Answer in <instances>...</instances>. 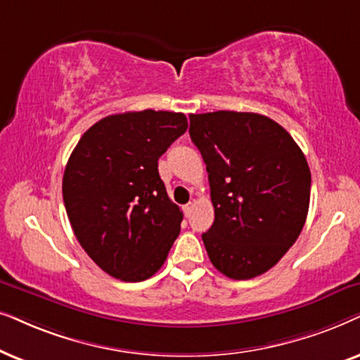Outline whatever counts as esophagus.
<instances>
[{
	"mask_svg": "<svg viewBox=\"0 0 360 360\" xmlns=\"http://www.w3.org/2000/svg\"><path fill=\"white\" fill-rule=\"evenodd\" d=\"M193 209H194V202H193V200H191V202H188V204H186V205H184V207H183V210H184L186 217H188V215H189L191 212H193Z\"/></svg>",
	"mask_w": 360,
	"mask_h": 360,
	"instance_id": "1",
	"label": "esophagus"
}]
</instances>
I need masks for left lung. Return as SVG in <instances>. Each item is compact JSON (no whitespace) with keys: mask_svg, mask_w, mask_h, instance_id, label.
<instances>
[{"mask_svg":"<svg viewBox=\"0 0 360 360\" xmlns=\"http://www.w3.org/2000/svg\"><path fill=\"white\" fill-rule=\"evenodd\" d=\"M189 135L209 172L215 219L202 233L212 265L232 280L275 266L300 237L309 209L308 161L265 115H189Z\"/></svg>","mask_w":360,"mask_h":360,"instance_id":"8db88e82","label":"left lung"}]
</instances>
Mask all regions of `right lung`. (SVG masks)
<instances>
[{
	"mask_svg": "<svg viewBox=\"0 0 360 360\" xmlns=\"http://www.w3.org/2000/svg\"><path fill=\"white\" fill-rule=\"evenodd\" d=\"M188 130L184 113L105 117L67 161L62 195L77 240L110 276L143 281L165 263L183 212L171 202L158 160Z\"/></svg>",
	"mask_w": 360,
	"mask_h": 360,
	"instance_id": "add662e5",
	"label": "right lung"
}]
</instances>
